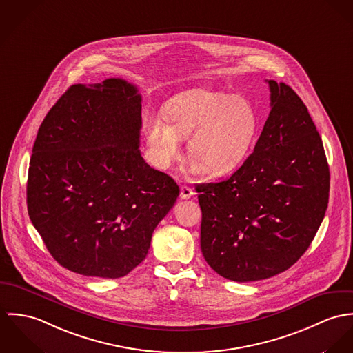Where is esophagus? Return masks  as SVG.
<instances>
[{
    "label": "esophagus",
    "mask_w": 353,
    "mask_h": 353,
    "mask_svg": "<svg viewBox=\"0 0 353 353\" xmlns=\"http://www.w3.org/2000/svg\"><path fill=\"white\" fill-rule=\"evenodd\" d=\"M194 195H195V192L192 191V188H190L187 185H183L180 188V197L181 199H190V197H192Z\"/></svg>",
    "instance_id": "34e87169"
}]
</instances>
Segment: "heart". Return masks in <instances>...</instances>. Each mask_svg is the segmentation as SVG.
I'll return each mask as SVG.
<instances>
[{
	"instance_id": "heart-1",
	"label": "heart",
	"mask_w": 353,
	"mask_h": 353,
	"mask_svg": "<svg viewBox=\"0 0 353 353\" xmlns=\"http://www.w3.org/2000/svg\"><path fill=\"white\" fill-rule=\"evenodd\" d=\"M162 112L166 122L150 118L145 124L150 154L162 169L181 157V139L190 138L196 172L230 174L248 158L259 132V117L249 100L207 88L176 94Z\"/></svg>"
}]
</instances>
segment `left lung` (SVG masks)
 I'll return each instance as SVG.
<instances>
[{
	"instance_id": "obj_1",
	"label": "left lung",
	"mask_w": 353,
	"mask_h": 353,
	"mask_svg": "<svg viewBox=\"0 0 353 353\" xmlns=\"http://www.w3.org/2000/svg\"><path fill=\"white\" fill-rule=\"evenodd\" d=\"M267 82L271 112L253 153L228 180L196 185L201 253L216 274L239 283L294 265L329 201V165L313 119L288 85Z\"/></svg>"
}]
</instances>
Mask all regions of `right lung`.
I'll list each match as a JSON object with an SVG mask.
<instances>
[{
    "instance_id": "obj_1",
    "label": "right lung",
    "mask_w": 353,
    "mask_h": 353,
    "mask_svg": "<svg viewBox=\"0 0 353 353\" xmlns=\"http://www.w3.org/2000/svg\"><path fill=\"white\" fill-rule=\"evenodd\" d=\"M142 97L121 79L72 85L40 124L30 161L32 225L63 268L118 279L139 265L180 194L139 152Z\"/></svg>"
}]
</instances>
